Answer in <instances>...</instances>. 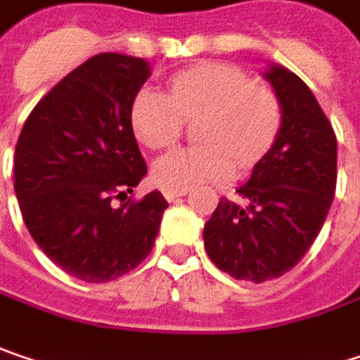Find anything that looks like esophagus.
I'll return each mask as SVG.
<instances>
[{
  "label": "esophagus",
  "instance_id": "esophagus-1",
  "mask_svg": "<svg viewBox=\"0 0 360 360\" xmlns=\"http://www.w3.org/2000/svg\"><path fill=\"white\" fill-rule=\"evenodd\" d=\"M187 193V189H181V191H165V198H167V201H175V200H179V198H183Z\"/></svg>",
  "mask_w": 360,
  "mask_h": 360
}]
</instances>
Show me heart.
Masks as SVG:
<instances>
[{
    "label": "heart",
    "mask_w": 360,
    "mask_h": 360,
    "mask_svg": "<svg viewBox=\"0 0 360 360\" xmlns=\"http://www.w3.org/2000/svg\"><path fill=\"white\" fill-rule=\"evenodd\" d=\"M200 144L175 148L157 159L155 183L181 191L230 177L234 162L244 169L271 148L281 128V101L240 67L201 63L167 79V94L144 87L130 105L134 136L148 148L175 144L185 122L195 120Z\"/></svg>",
    "instance_id": "heart-1"
}]
</instances>
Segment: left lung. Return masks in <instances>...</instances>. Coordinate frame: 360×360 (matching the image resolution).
I'll use <instances>...</instances> for the list:
<instances>
[{
  "mask_svg": "<svg viewBox=\"0 0 360 360\" xmlns=\"http://www.w3.org/2000/svg\"><path fill=\"white\" fill-rule=\"evenodd\" d=\"M266 79L281 101V130L236 189L244 201L222 198L203 228L214 264L252 283L277 279L304 259L336 191V134L316 96L283 67Z\"/></svg>",
  "mask_w": 360,
  "mask_h": 360,
  "instance_id": "obj_1",
  "label": "left lung"
}]
</instances>
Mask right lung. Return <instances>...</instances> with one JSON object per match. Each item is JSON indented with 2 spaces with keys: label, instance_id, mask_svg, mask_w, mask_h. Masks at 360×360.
Returning <instances> with one entry per match:
<instances>
[{
  "label": "right lung",
  "instance_id": "right-lung-1",
  "mask_svg": "<svg viewBox=\"0 0 360 360\" xmlns=\"http://www.w3.org/2000/svg\"><path fill=\"white\" fill-rule=\"evenodd\" d=\"M148 75L138 56L87 58L36 103L15 144L13 189L28 232L56 266L87 283L136 269L169 207L159 191L132 195L146 162L130 105Z\"/></svg>",
  "mask_w": 360,
  "mask_h": 360
}]
</instances>
